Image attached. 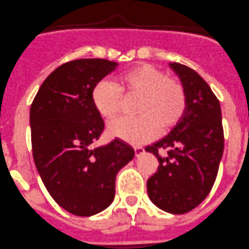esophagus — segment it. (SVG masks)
<instances>
[{"instance_id": "obj_1", "label": "esophagus", "mask_w": 249, "mask_h": 249, "mask_svg": "<svg viewBox=\"0 0 249 249\" xmlns=\"http://www.w3.org/2000/svg\"><path fill=\"white\" fill-rule=\"evenodd\" d=\"M134 153H136V156H139L144 153V149L142 146H134Z\"/></svg>"}]
</instances>
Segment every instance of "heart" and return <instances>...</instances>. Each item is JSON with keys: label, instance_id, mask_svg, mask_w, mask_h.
<instances>
[{"label": "heart", "instance_id": "obj_1", "mask_svg": "<svg viewBox=\"0 0 249 249\" xmlns=\"http://www.w3.org/2000/svg\"><path fill=\"white\" fill-rule=\"evenodd\" d=\"M123 95H138L136 118H121L108 126L111 136L133 144H143L158 136L160 127L167 131L186 110V91L178 80L151 65H139L94 87L91 100L99 115L107 121L121 112Z\"/></svg>", "mask_w": 249, "mask_h": 249}]
</instances>
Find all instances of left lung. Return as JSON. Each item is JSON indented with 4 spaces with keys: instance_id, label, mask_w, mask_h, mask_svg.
<instances>
[{
    "instance_id": "8db88e82",
    "label": "left lung",
    "mask_w": 249,
    "mask_h": 249,
    "mask_svg": "<svg viewBox=\"0 0 249 249\" xmlns=\"http://www.w3.org/2000/svg\"><path fill=\"white\" fill-rule=\"evenodd\" d=\"M170 67L184 88L186 110L166 137L145 148L159 161L146 188L156 207L184 214L212 191L224 151V129L220 103L208 83L181 63H170ZM160 148H167L168 155L160 156Z\"/></svg>"
}]
</instances>
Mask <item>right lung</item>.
<instances>
[{"label":"right lung","mask_w":249,"mask_h":249,"mask_svg":"<svg viewBox=\"0 0 249 249\" xmlns=\"http://www.w3.org/2000/svg\"><path fill=\"white\" fill-rule=\"evenodd\" d=\"M116 66L104 58L63 63L44 80L30 107L37 172L53 200L77 216L95 215L112 203L116 175L134 156L118 139L91 148L105 127L91 93Z\"/></svg>","instance_id":"add662e5"}]
</instances>
